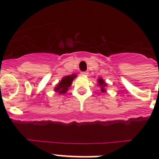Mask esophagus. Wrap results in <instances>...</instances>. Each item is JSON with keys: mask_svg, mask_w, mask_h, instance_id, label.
Here are the masks:
<instances>
[{"mask_svg": "<svg viewBox=\"0 0 159 159\" xmlns=\"http://www.w3.org/2000/svg\"><path fill=\"white\" fill-rule=\"evenodd\" d=\"M80 74H81V75H88V71H81Z\"/></svg>", "mask_w": 159, "mask_h": 159, "instance_id": "1", "label": "esophagus"}]
</instances>
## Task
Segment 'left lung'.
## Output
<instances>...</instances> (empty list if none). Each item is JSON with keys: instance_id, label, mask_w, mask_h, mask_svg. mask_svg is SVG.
Returning <instances> with one entry per match:
<instances>
[{"instance_id": "1", "label": "left lung", "mask_w": 159, "mask_h": 159, "mask_svg": "<svg viewBox=\"0 0 159 159\" xmlns=\"http://www.w3.org/2000/svg\"><path fill=\"white\" fill-rule=\"evenodd\" d=\"M98 84H99V86L101 88V92H104L105 89H104V87H106V84H105V82L103 81V80H102V79H99V80H98Z\"/></svg>"}]
</instances>
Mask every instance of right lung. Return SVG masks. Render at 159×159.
<instances>
[{
    "mask_svg": "<svg viewBox=\"0 0 159 159\" xmlns=\"http://www.w3.org/2000/svg\"><path fill=\"white\" fill-rule=\"evenodd\" d=\"M75 77H76V75H75V74L64 76L61 80V81L57 84V86L55 88V91L57 92V93L59 94H65L67 90H68V88L71 86L72 80Z\"/></svg>",
    "mask_w": 159,
    "mask_h": 159,
    "instance_id": "1",
    "label": "right lung"
}]
</instances>
